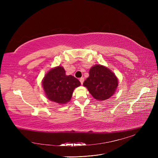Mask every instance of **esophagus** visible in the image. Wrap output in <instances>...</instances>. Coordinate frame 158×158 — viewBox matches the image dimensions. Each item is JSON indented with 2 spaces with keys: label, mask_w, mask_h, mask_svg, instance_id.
Here are the masks:
<instances>
[{
  "label": "esophagus",
  "mask_w": 158,
  "mask_h": 158,
  "mask_svg": "<svg viewBox=\"0 0 158 158\" xmlns=\"http://www.w3.org/2000/svg\"><path fill=\"white\" fill-rule=\"evenodd\" d=\"M84 81V78H80V82L81 84H83Z\"/></svg>",
  "instance_id": "esophagus-1"
}]
</instances>
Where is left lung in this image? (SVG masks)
Masks as SVG:
<instances>
[{"instance_id": "1", "label": "left lung", "mask_w": 158, "mask_h": 158, "mask_svg": "<svg viewBox=\"0 0 158 158\" xmlns=\"http://www.w3.org/2000/svg\"><path fill=\"white\" fill-rule=\"evenodd\" d=\"M83 85L95 99L103 101L115 92L118 79L111 70L103 65L96 64L90 69L89 77Z\"/></svg>"}]
</instances>
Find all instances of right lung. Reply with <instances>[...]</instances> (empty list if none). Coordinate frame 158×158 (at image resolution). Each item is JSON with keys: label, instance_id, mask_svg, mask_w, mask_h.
I'll return each instance as SVG.
<instances>
[{"label": "right lung", "instance_id": "right-lung-1", "mask_svg": "<svg viewBox=\"0 0 158 158\" xmlns=\"http://www.w3.org/2000/svg\"><path fill=\"white\" fill-rule=\"evenodd\" d=\"M80 84V81L74 76H66L64 68L60 66L51 69L42 81L46 97L59 104L68 103L74 89Z\"/></svg>", "mask_w": 158, "mask_h": 158}]
</instances>
